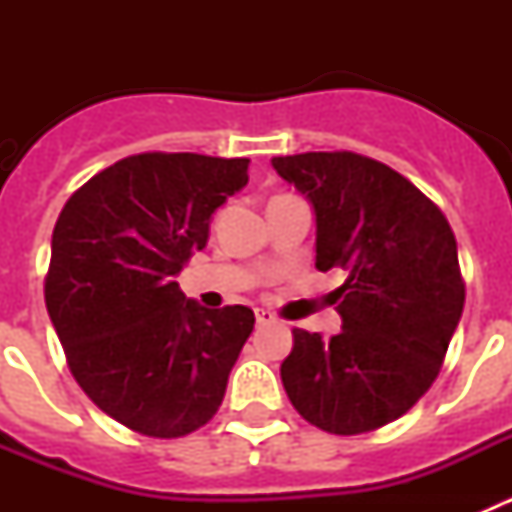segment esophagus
Returning <instances> with one entry per match:
<instances>
[{
	"label": "esophagus",
	"instance_id": "esophagus-1",
	"mask_svg": "<svg viewBox=\"0 0 512 512\" xmlns=\"http://www.w3.org/2000/svg\"><path fill=\"white\" fill-rule=\"evenodd\" d=\"M271 323H277V315H274V312H269V310H264V307H259V310H256V325H271Z\"/></svg>",
	"mask_w": 512,
	"mask_h": 512
}]
</instances>
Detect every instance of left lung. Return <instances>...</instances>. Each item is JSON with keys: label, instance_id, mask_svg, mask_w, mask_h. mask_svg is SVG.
I'll return each mask as SVG.
<instances>
[{"label": "left lung", "instance_id": "1", "mask_svg": "<svg viewBox=\"0 0 512 512\" xmlns=\"http://www.w3.org/2000/svg\"><path fill=\"white\" fill-rule=\"evenodd\" d=\"M315 212V266L341 269V330L295 328L282 361L289 402L338 436L408 413L438 377L464 310L449 220L390 166L351 151L271 158Z\"/></svg>", "mask_w": 512, "mask_h": 512}]
</instances>
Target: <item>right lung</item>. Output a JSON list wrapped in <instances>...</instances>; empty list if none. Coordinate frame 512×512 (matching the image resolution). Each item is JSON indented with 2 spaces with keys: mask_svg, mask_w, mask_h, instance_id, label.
Returning a JSON list of instances; mask_svg holds the SVG:
<instances>
[{
  "mask_svg": "<svg viewBox=\"0 0 512 512\" xmlns=\"http://www.w3.org/2000/svg\"><path fill=\"white\" fill-rule=\"evenodd\" d=\"M246 184L248 158L138 153L58 215L45 307L81 390L130 431L187 436L223 402L253 310L202 307L176 277Z\"/></svg>",
  "mask_w": 512,
  "mask_h": 512,
  "instance_id": "obj_1",
  "label": "right lung"
}]
</instances>
